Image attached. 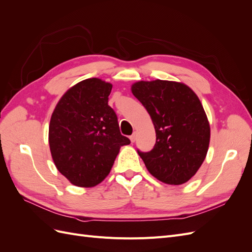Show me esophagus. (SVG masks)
<instances>
[{
    "instance_id": "1",
    "label": "esophagus",
    "mask_w": 252,
    "mask_h": 252,
    "mask_svg": "<svg viewBox=\"0 0 252 252\" xmlns=\"http://www.w3.org/2000/svg\"><path fill=\"white\" fill-rule=\"evenodd\" d=\"M135 140H136V134L134 132L132 135H130V141H131V143H134Z\"/></svg>"
}]
</instances>
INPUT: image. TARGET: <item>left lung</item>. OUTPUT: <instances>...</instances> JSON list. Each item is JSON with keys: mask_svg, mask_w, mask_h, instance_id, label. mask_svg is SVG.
<instances>
[{"mask_svg": "<svg viewBox=\"0 0 252 252\" xmlns=\"http://www.w3.org/2000/svg\"><path fill=\"white\" fill-rule=\"evenodd\" d=\"M131 93L156 129L154 149L138 151L147 170L165 184H184L199 170L209 147L210 125L200 98L184 83L164 80L135 82Z\"/></svg>", "mask_w": 252, "mask_h": 252, "instance_id": "1", "label": "left lung"}]
</instances>
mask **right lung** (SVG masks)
Returning <instances> with one entry per match:
<instances>
[{"mask_svg":"<svg viewBox=\"0 0 252 252\" xmlns=\"http://www.w3.org/2000/svg\"><path fill=\"white\" fill-rule=\"evenodd\" d=\"M112 85L86 79L68 89L53 110L48 141L57 169L79 187H94L109 174L120 148L130 144L122 135L108 105Z\"/></svg>","mask_w":252,"mask_h":252,"instance_id":"add662e5","label":"right lung"}]
</instances>
